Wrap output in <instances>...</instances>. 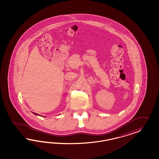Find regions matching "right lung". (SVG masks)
<instances>
[{
  "mask_svg": "<svg viewBox=\"0 0 159 159\" xmlns=\"http://www.w3.org/2000/svg\"><path fill=\"white\" fill-rule=\"evenodd\" d=\"M34 114H35V115H36V116H39V114H37V113H35V112H33Z\"/></svg>",
  "mask_w": 159,
  "mask_h": 159,
  "instance_id": "add662e5",
  "label": "right lung"
}]
</instances>
